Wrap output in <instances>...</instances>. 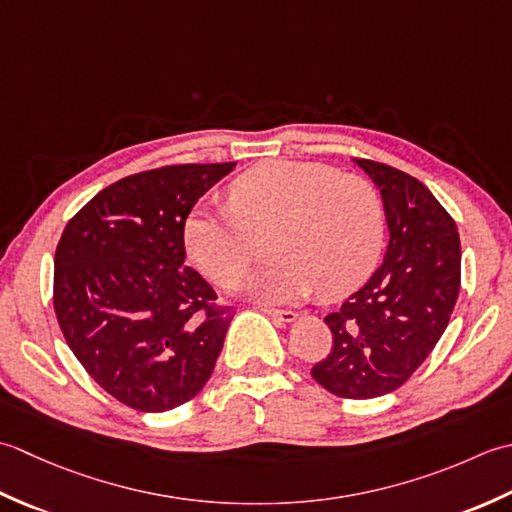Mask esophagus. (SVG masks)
Returning a JSON list of instances; mask_svg holds the SVG:
<instances>
[{"label": "esophagus", "mask_w": 512, "mask_h": 512, "mask_svg": "<svg viewBox=\"0 0 512 512\" xmlns=\"http://www.w3.org/2000/svg\"><path fill=\"white\" fill-rule=\"evenodd\" d=\"M263 311H265V314H267L269 318H274V320H278V322H294V320L298 318L296 311H291V309H271V307H263Z\"/></svg>", "instance_id": "esophagus-1"}]
</instances>
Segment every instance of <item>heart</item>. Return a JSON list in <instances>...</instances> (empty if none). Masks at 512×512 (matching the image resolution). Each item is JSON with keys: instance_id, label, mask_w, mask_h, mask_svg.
Returning a JSON list of instances; mask_svg holds the SVG:
<instances>
[{"instance_id": "heart-1", "label": "heart", "mask_w": 512, "mask_h": 512, "mask_svg": "<svg viewBox=\"0 0 512 512\" xmlns=\"http://www.w3.org/2000/svg\"><path fill=\"white\" fill-rule=\"evenodd\" d=\"M229 205H201L185 221L194 263L221 287L241 283L267 234L278 254L247 278L245 291L289 302L320 287L342 296L378 263L384 212L373 187L325 163L263 161L229 183Z\"/></svg>"}]
</instances>
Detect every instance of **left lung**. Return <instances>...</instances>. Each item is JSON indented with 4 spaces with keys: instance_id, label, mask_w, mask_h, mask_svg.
<instances>
[{
    "instance_id": "8db88e82",
    "label": "left lung",
    "mask_w": 512,
    "mask_h": 512,
    "mask_svg": "<svg viewBox=\"0 0 512 512\" xmlns=\"http://www.w3.org/2000/svg\"><path fill=\"white\" fill-rule=\"evenodd\" d=\"M380 187L389 225L384 263L325 318L331 351L311 369L329 393L349 400L387 395L411 378L451 320L462 280L453 216L415 176L353 159Z\"/></svg>"
}]
</instances>
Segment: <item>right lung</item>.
Here are the masks:
<instances>
[{"instance_id": "add662e5", "label": "right lung", "mask_w": 512, "mask_h": 512, "mask_svg": "<svg viewBox=\"0 0 512 512\" xmlns=\"http://www.w3.org/2000/svg\"><path fill=\"white\" fill-rule=\"evenodd\" d=\"M236 163L130 174L70 218L55 252L52 302L81 367L114 400L170 411L205 387L234 307L185 267V221Z\"/></svg>"}]
</instances>
